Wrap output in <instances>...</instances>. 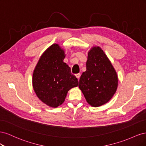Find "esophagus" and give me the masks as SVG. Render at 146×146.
<instances>
[{
	"label": "esophagus",
	"mask_w": 146,
	"mask_h": 146,
	"mask_svg": "<svg viewBox=\"0 0 146 146\" xmlns=\"http://www.w3.org/2000/svg\"><path fill=\"white\" fill-rule=\"evenodd\" d=\"M76 77L77 78L78 80H79V79H80V74L79 73V74H76Z\"/></svg>",
	"instance_id": "34e87169"
}]
</instances>
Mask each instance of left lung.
<instances>
[{
    "label": "left lung",
    "mask_w": 146,
    "mask_h": 146,
    "mask_svg": "<svg viewBox=\"0 0 146 146\" xmlns=\"http://www.w3.org/2000/svg\"><path fill=\"white\" fill-rule=\"evenodd\" d=\"M117 85V73L107 56L100 47L91 48L88 52L86 70L78 84L87 102L94 107L107 103L115 94Z\"/></svg>",
    "instance_id": "8db88e82"
}]
</instances>
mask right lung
Listing matches in <instances>:
<instances>
[{
    "label": "right lung",
    "instance_id": "obj_1",
    "mask_svg": "<svg viewBox=\"0 0 146 146\" xmlns=\"http://www.w3.org/2000/svg\"><path fill=\"white\" fill-rule=\"evenodd\" d=\"M64 51L57 44L48 47L41 56L34 69L32 83L38 98L50 107L62 104L68 91L78 86L76 77L63 62Z\"/></svg>",
    "mask_w": 146,
    "mask_h": 146
}]
</instances>
